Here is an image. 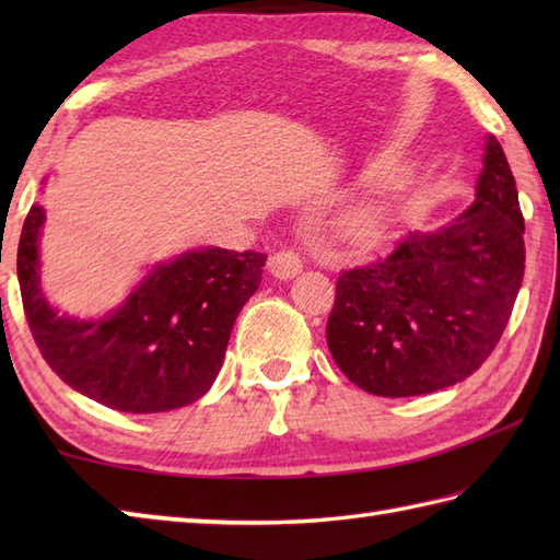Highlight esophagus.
<instances>
[{
    "mask_svg": "<svg viewBox=\"0 0 560 560\" xmlns=\"http://www.w3.org/2000/svg\"><path fill=\"white\" fill-rule=\"evenodd\" d=\"M303 269V257L295 247H281L269 257V271L277 279H293Z\"/></svg>",
    "mask_w": 560,
    "mask_h": 560,
    "instance_id": "1",
    "label": "esophagus"
}]
</instances>
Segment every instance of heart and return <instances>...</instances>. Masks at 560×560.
<instances>
[{
	"mask_svg": "<svg viewBox=\"0 0 560 560\" xmlns=\"http://www.w3.org/2000/svg\"><path fill=\"white\" fill-rule=\"evenodd\" d=\"M387 229V209L380 201H363L343 219V231L359 241H375Z\"/></svg>",
	"mask_w": 560,
	"mask_h": 560,
	"instance_id": "obj_1",
	"label": "heart"
}]
</instances>
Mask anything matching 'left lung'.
Segmentation results:
<instances>
[{"label": "left lung", "mask_w": 560, "mask_h": 560, "mask_svg": "<svg viewBox=\"0 0 560 560\" xmlns=\"http://www.w3.org/2000/svg\"><path fill=\"white\" fill-rule=\"evenodd\" d=\"M525 219L505 153L486 141L477 201L435 233L343 269L327 319L331 359L377 397L462 383L489 359L525 277Z\"/></svg>", "instance_id": "obj_1"}]
</instances>
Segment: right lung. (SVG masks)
<instances>
[{
  "label": "right lung",
  "instance_id": "add662e5",
  "mask_svg": "<svg viewBox=\"0 0 560 560\" xmlns=\"http://www.w3.org/2000/svg\"><path fill=\"white\" fill-rule=\"evenodd\" d=\"M43 207L33 205L19 241L23 313L47 365L89 399L132 413L187 407L217 380L237 313L259 289L267 255L192 249L159 265L101 319L59 315L38 279Z\"/></svg>",
  "mask_w": 560,
  "mask_h": 560
}]
</instances>
